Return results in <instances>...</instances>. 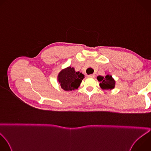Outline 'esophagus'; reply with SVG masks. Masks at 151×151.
I'll list each match as a JSON object with an SVG mask.
<instances>
[{"instance_id": "esophagus-1", "label": "esophagus", "mask_w": 151, "mask_h": 151, "mask_svg": "<svg viewBox=\"0 0 151 151\" xmlns=\"http://www.w3.org/2000/svg\"><path fill=\"white\" fill-rule=\"evenodd\" d=\"M87 76H88V78H94L95 77V75H94V74H93V75H88Z\"/></svg>"}]
</instances>
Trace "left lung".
Wrapping results in <instances>:
<instances>
[{
    "mask_svg": "<svg viewBox=\"0 0 151 151\" xmlns=\"http://www.w3.org/2000/svg\"><path fill=\"white\" fill-rule=\"evenodd\" d=\"M97 80L100 82V86L103 90H112L115 87V81L111 75H107L103 77L97 76Z\"/></svg>",
    "mask_w": 151,
    "mask_h": 151,
    "instance_id": "8db88e82",
    "label": "left lung"
}]
</instances>
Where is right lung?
<instances>
[{"label": "right lung", "mask_w": 151, "mask_h": 151, "mask_svg": "<svg viewBox=\"0 0 151 151\" xmlns=\"http://www.w3.org/2000/svg\"><path fill=\"white\" fill-rule=\"evenodd\" d=\"M84 75L79 72H75L73 68L69 67L61 70L58 76L61 87L65 91L77 89L80 85Z\"/></svg>", "instance_id": "1"}]
</instances>
